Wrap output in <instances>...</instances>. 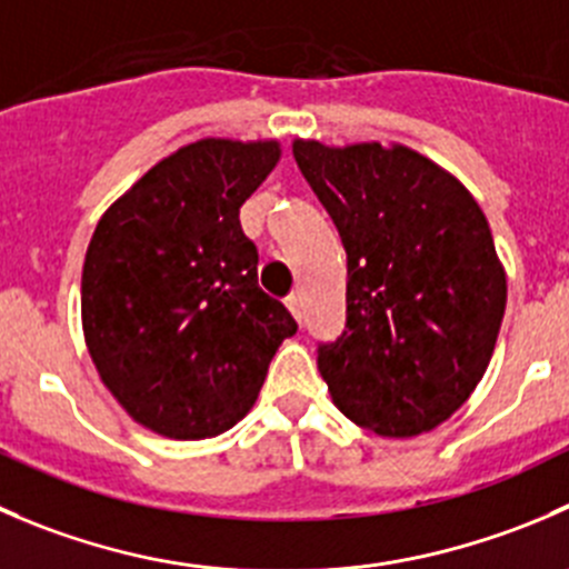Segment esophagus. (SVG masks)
Segmentation results:
<instances>
[{
	"mask_svg": "<svg viewBox=\"0 0 569 569\" xmlns=\"http://www.w3.org/2000/svg\"><path fill=\"white\" fill-rule=\"evenodd\" d=\"M286 308H289L291 317L297 319V325H302V300H300V295H291L289 300H286Z\"/></svg>",
	"mask_w": 569,
	"mask_h": 569,
	"instance_id": "obj_1",
	"label": "esophagus"
}]
</instances>
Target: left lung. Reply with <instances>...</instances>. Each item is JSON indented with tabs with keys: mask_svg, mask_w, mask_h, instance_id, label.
<instances>
[{
	"mask_svg": "<svg viewBox=\"0 0 569 569\" xmlns=\"http://www.w3.org/2000/svg\"><path fill=\"white\" fill-rule=\"evenodd\" d=\"M347 252V328L317 367L339 411L389 439L433 431L492 361L506 269L476 197L402 144H291Z\"/></svg>",
	"mask_w": 569,
	"mask_h": 569,
	"instance_id": "8db88e82",
	"label": "left lung"
}]
</instances>
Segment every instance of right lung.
<instances>
[{"label": "right lung", "mask_w": 569, "mask_h": 569, "mask_svg": "<svg viewBox=\"0 0 569 569\" xmlns=\"http://www.w3.org/2000/svg\"><path fill=\"white\" fill-rule=\"evenodd\" d=\"M280 141L200 138L158 161L97 222L82 263V333L119 406L167 439H208L258 400L297 322L258 289L239 208Z\"/></svg>", "instance_id": "obj_1"}]
</instances>
